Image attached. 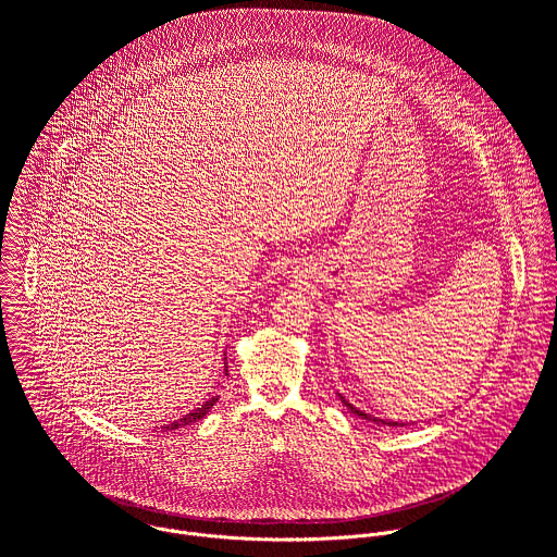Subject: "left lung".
I'll list each match as a JSON object with an SVG mask.
<instances>
[{
    "label": "left lung",
    "mask_w": 557,
    "mask_h": 557,
    "mask_svg": "<svg viewBox=\"0 0 557 557\" xmlns=\"http://www.w3.org/2000/svg\"><path fill=\"white\" fill-rule=\"evenodd\" d=\"M338 397H341V401L354 412V414H358L360 419H367V421H373V423H377V425H388V428H408V425H414V423H401V421H388V419H380V417H373V414H367V412H362L360 408H356L354 404H349L341 393H338Z\"/></svg>",
    "instance_id": "left-lung-1"
}]
</instances>
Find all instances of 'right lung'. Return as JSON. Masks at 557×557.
<instances>
[{"mask_svg": "<svg viewBox=\"0 0 557 557\" xmlns=\"http://www.w3.org/2000/svg\"><path fill=\"white\" fill-rule=\"evenodd\" d=\"M223 373L227 375V362H225V358H223ZM216 401H219V395H216V397H210V399L203 401L199 408L190 410L188 414L180 417L177 421H173V423H169V425H160V430H162V432H169V430H177V428H186V425H190V423H197V421H201V419L212 410V406H214Z\"/></svg>", "mask_w": 557, "mask_h": 557, "instance_id": "obj_1", "label": "right lung"}]
</instances>
